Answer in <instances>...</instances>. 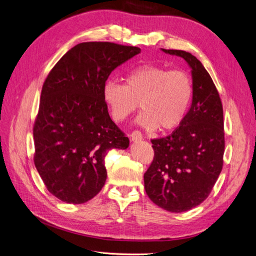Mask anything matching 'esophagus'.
Here are the masks:
<instances>
[{
	"mask_svg": "<svg viewBox=\"0 0 256 256\" xmlns=\"http://www.w3.org/2000/svg\"><path fill=\"white\" fill-rule=\"evenodd\" d=\"M142 140V135L140 132H138V130H134L133 133H130V142H140Z\"/></svg>",
	"mask_w": 256,
	"mask_h": 256,
	"instance_id": "1",
	"label": "esophagus"
}]
</instances>
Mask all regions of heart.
<instances>
[{"label":"heart","mask_w":256,"mask_h":256,"mask_svg":"<svg viewBox=\"0 0 256 256\" xmlns=\"http://www.w3.org/2000/svg\"><path fill=\"white\" fill-rule=\"evenodd\" d=\"M104 100L116 122L126 119L138 108L144 110L137 123L148 130L178 128L185 119L192 97V83L184 71L154 64H142L126 76V84L107 81Z\"/></svg>","instance_id":"1"}]
</instances>
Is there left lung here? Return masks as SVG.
<instances>
[{
    "label": "left lung",
    "instance_id": "1",
    "mask_svg": "<svg viewBox=\"0 0 256 256\" xmlns=\"http://www.w3.org/2000/svg\"><path fill=\"white\" fill-rule=\"evenodd\" d=\"M161 50L188 64L192 100L180 126L164 138L152 140L154 158L144 184L154 204L180 213L204 201L222 172L224 118L218 92L201 62L185 50Z\"/></svg>",
    "mask_w": 256,
    "mask_h": 256
}]
</instances>
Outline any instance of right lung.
<instances>
[{
    "label": "right lung",
    "mask_w": 256,
    "mask_h": 256,
    "mask_svg": "<svg viewBox=\"0 0 256 256\" xmlns=\"http://www.w3.org/2000/svg\"><path fill=\"white\" fill-rule=\"evenodd\" d=\"M140 53V48L110 42L80 43L45 80L34 128V164L48 190L62 202L94 198L107 180V152L128 147L102 88L111 72Z\"/></svg>",
    "instance_id": "add662e5"
}]
</instances>
